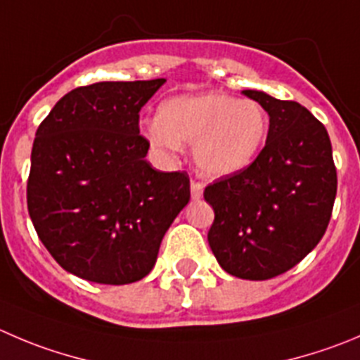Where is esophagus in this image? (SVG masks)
<instances>
[{"label":"esophagus","mask_w":360,"mask_h":360,"mask_svg":"<svg viewBox=\"0 0 360 360\" xmlns=\"http://www.w3.org/2000/svg\"><path fill=\"white\" fill-rule=\"evenodd\" d=\"M191 196H193V200H200L203 196V184L198 182V180H193L191 182Z\"/></svg>","instance_id":"1"}]
</instances>
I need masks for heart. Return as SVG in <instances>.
<instances>
[{
    "mask_svg": "<svg viewBox=\"0 0 360 360\" xmlns=\"http://www.w3.org/2000/svg\"><path fill=\"white\" fill-rule=\"evenodd\" d=\"M269 134V118L258 102L224 94L174 97L159 108L145 136L162 152L193 143L198 169L208 176H229L258 157Z\"/></svg>",
    "mask_w": 360,
    "mask_h": 360,
    "instance_id": "heart-1",
    "label": "heart"
}]
</instances>
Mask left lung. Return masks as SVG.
Instances as JSON below:
<instances>
[{"mask_svg": "<svg viewBox=\"0 0 360 360\" xmlns=\"http://www.w3.org/2000/svg\"><path fill=\"white\" fill-rule=\"evenodd\" d=\"M270 116L262 152L245 169L205 189L214 208L208 244L240 279L265 281L293 269L323 237L338 174L327 129L304 105L244 90Z\"/></svg>", "mask_w": 360, "mask_h": 360, "instance_id": "left-lung-1", "label": "left lung"}]
</instances>
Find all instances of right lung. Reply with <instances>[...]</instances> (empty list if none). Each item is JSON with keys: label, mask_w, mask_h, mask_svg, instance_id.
Returning a JSON list of instances; mask_svg holds the SVG:
<instances>
[{"label": "right lung", "mask_w": 360, "mask_h": 360, "mask_svg": "<svg viewBox=\"0 0 360 360\" xmlns=\"http://www.w3.org/2000/svg\"><path fill=\"white\" fill-rule=\"evenodd\" d=\"M164 83L75 88L37 129L30 217L51 256L81 279L129 285L148 276L164 233L189 203V174L153 169L139 134V111Z\"/></svg>", "instance_id": "add662e5"}]
</instances>
